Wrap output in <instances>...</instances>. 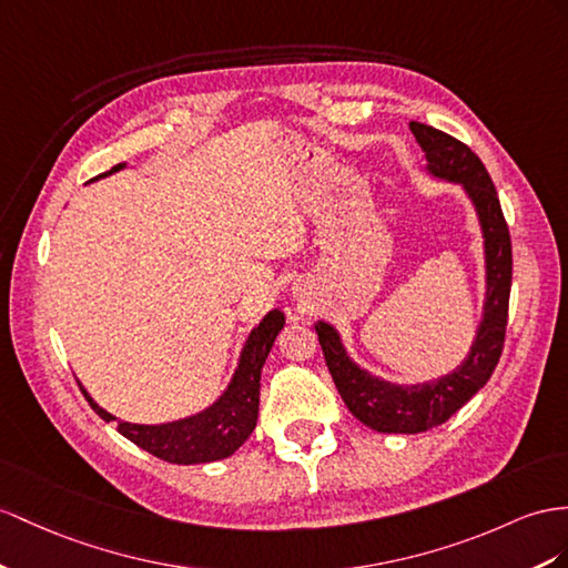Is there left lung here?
Wrapping results in <instances>:
<instances>
[{
  "label": "left lung",
  "instance_id": "left-lung-1",
  "mask_svg": "<svg viewBox=\"0 0 568 568\" xmlns=\"http://www.w3.org/2000/svg\"><path fill=\"white\" fill-rule=\"evenodd\" d=\"M410 129L417 143L423 145L427 168L434 178L463 184L475 203L485 232L487 300L483 324L477 328V338L463 365L456 367V372L442 376V379L417 386L388 384L359 369L345 355L338 333L324 322L316 324V336L322 343L326 367L347 410L362 425L386 434H417L444 425L450 415L460 410L489 382L504 351L508 295H511L514 273L511 235H508L497 189H494L483 160L463 141L429 124L410 122Z\"/></svg>",
  "mask_w": 568,
  "mask_h": 568
}]
</instances>
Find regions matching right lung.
Returning a JSON list of instances; mask_svg holds the SVG:
<instances>
[{
  "label": "right lung",
  "instance_id": "add662e5",
  "mask_svg": "<svg viewBox=\"0 0 568 568\" xmlns=\"http://www.w3.org/2000/svg\"><path fill=\"white\" fill-rule=\"evenodd\" d=\"M124 163L114 165L112 170L98 174L105 178L122 170ZM95 178V180H98ZM285 324L283 312L273 310L264 316L254 331L250 341H246L240 367L232 376L225 394L213 403L209 410H203L194 417L178 419V423L168 425H132L122 423V419L112 417L108 410L85 394L81 386L85 400L91 403V408L105 419V423H118V432L126 436L129 442H134L139 448L149 450L155 458L178 463V465H194V463H211L221 460L235 454V450L250 439V434L256 427L258 417V388H261V367L271 353L273 341L278 336V331Z\"/></svg>",
  "mask_w": 568,
  "mask_h": 568
}]
</instances>
